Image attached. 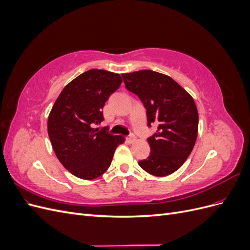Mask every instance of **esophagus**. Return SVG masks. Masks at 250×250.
Wrapping results in <instances>:
<instances>
[{
	"mask_svg": "<svg viewBox=\"0 0 250 250\" xmlns=\"http://www.w3.org/2000/svg\"><path fill=\"white\" fill-rule=\"evenodd\" d=\"M127 141L129 142V143H134L135 141H137V138H135V135L131 134V135H129V137L127 138Z\"/></svg>",
	"mask_w": 250,
	"mask_h": 250,
	"instance_id": "34e87169",
	"label": "esophagus"
}]
</instances>
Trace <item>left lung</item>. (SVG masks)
I'll return each instance as SVG.
<instances>
[{"label": "left lung", "mask_w": 250, "mask_h": 250, "mask_svg": "<svg viewBox=\"0 0 250 250\" xmlns=\"http://www.w3.org/2000/svg\"><path fill=\"white\" fill-rule=\"evenodd\" d=\"M125 86L137 94L147 109L148 125L157 130L148 139L151 152L140 167L164 177L178 170L195 146L198 110L193 97L167 75L151 70L122 74Z\"/></svg>", "instance_id": "1"}]
</instances>
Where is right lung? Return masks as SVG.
Returning a JSON list of instances; mask_svg holds the SVG:
<instances>
[{"mask_svg": "<svg viewBox=\"0 0 250 250\" xmlns=\"http://www.w3.org/2000/svg\"><path fill=\"white\" fill-rule=\"evenodd\" d=\"M123 79L117 73L89 70L64 86L48 117V134L63 167L78 178L92 180L106 172L116 148L125 142L95 128L103 107Z\"/></svg>", "mask_w": 250, "mask_h": 250, "instance_id": "add662e5", "label": "right lung"}]
</instances>
